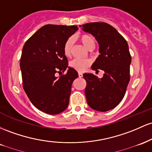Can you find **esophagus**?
<instances>
[{
    "label": "esophagus",
    "instance_id": "esophagus-1",
    "mask_svg": "<svg viewBox=\"0 0 152 152\" xmlns=\"http://www.w3.org/2000/svg\"><path fill=\"white\" fill-rule=\"evenodd\" d=\"M78 76H79V77H83V73L81 72H79V74H78Z\"/></svg>",
    "mask_w": 152,
    "mask_h": 152
}]
</instances>
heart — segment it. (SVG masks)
<instances>
[{
	"mask_svg": "<svg viewBox=\"0 0 152 152\" xmlns=\"http://www.w3.org/2000/svg\"><path fill=\"white\" fill-rule=\"evenodd\" d=\"M78 40L88 50H93L95 46V42L93 37L91 35L83 34L77 37ZM73 48V39L72 38L68 39L65 42L63 47V52L67 57H69L72 55ZM90 62L88 59H75L69 63V66L73 69L78 72H83L86 68L89 67Z\"/></svg>",
	"mask_w": 152,
	"mask_h": 152,
	"instance_id": "heart-1",
	"label": "heart"
}]
</instances>
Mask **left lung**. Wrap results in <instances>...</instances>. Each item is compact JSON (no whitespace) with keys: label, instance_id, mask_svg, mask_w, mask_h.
I'll return each instance as SVG.
<instances>
[{"label":"left lung","instance_id":"8db88e82","mask_svg":"<svg viewBox=\"0 0 152 152\" xmlns=\"http://www.w3.org/2000/svg\"><path fill=\"white\" fill-rule=\"evenodd\" d=\"M80 26L93 35L99 44L100 54L92 64V69L104 72L102 78L91 73L83 74L87 83V102L93 110L108 111L121 103L130 80L129 45L118 31L106 23L94 22Z\"/></svg>","mask_w":152,"mask_h":152}]
</instances>
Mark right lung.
I'll return each mask as SVG.
<instances>
[{
	"label": "right lung",
	"mask_w": 152,
	"mask_h": 152,
	"mask_svg": "<svg viewBox=\"0 0 152 152\" xmlns=\"http://www.w3.org/2000/svg\"><path fill=\"white\" fill-rule=\"evenodd\" d=\"M77 29V26L45 25L23 45L20 62L23 89L31 103L44 113L59 114L69 105L72 84L78 73L68 66L63 47ZM64 71L62 76L56 75Z\"/></svg>",
	"instance_id": "add662e5"
}]
</instances>
